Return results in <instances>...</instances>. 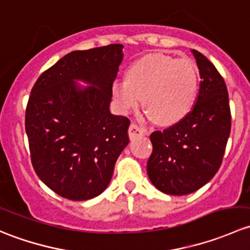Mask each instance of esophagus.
I'll list each match as a JSON object with an SVG mask.
<instances>
[{
    "instance_id": "34e87169",
    "label": "esophagus",
    "mask_w": 250,
    "mask_h": 250,
    "mask_svg": "<svg viewBox=\"0 0 250 250\" xmlns=\"http://www.w3.org/2000/svg\"><path fill=\"white\" fill-rule=\"evenodd\" d=\"M128 133H129V138H130V139H135V138L143 137V135L147 134V132H146V130L144 129V128H140L139 125H137V123H132V125H129V129H128Z\"/></svg>"
}]
</instances>
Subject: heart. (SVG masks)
I'll return each mask as SVG.
<instances>
[{
	"mask_svg": "<svg viewBox=\"0 0 250 250\" xmlns=\"http://www.w3.org/2000/svg\"><path fill=\"white\" fill-rule=\"evenodd\" d=\"M198 88L200 74L192 60L151 54L137 60L128 69L125 80L113 81L111 92L123 113L139 106L143 97L146 117L169 125L190 113Z\"/></svg>",
	"mask_w": 250,
	"mask_h": 250,
	"instance_id": "1",
	"label": "heart"
}]
</instances>
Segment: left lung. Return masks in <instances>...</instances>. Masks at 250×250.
<instances>
[{"label": "left lung", "mask_w": 250, "mask_h": 250, "mask_svg": "<svg viewBox=\"0 0 250 250\" xmlns=\"http://www.w3.org/2000/svg\"><path fill=\"white\" fill-rule=\"evenodd\" d=\"M191 52L202 78L196 104L180 122L150 135L147 175L155 188L173 196L195 192L215 175L231 132L225 81L202 53Z\"/></svg>", "instance_id": "obj_1"}]
</instances>
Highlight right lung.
<instances>
[{
  "label": "right lung",
  "instance_id": "1",
  "mask_svg": "<svg viewBox=\"0 0 250 250\" xmlns=\"http://www.w3.org/2000/svg\"><path fill=\"white\" fill-rule=\"evenodd\" d=\"M122 48L109 44L69 53L32 87L25 112L32 167L50 190L67 200L100 195L129 143L130 121L109 109ZM75 80L91 85L81 87Z\"/></svg>",
  "mask_w": 250,
  "mask_h": 250
}]
</instances>
